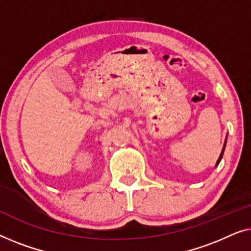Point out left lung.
<instances>
[{"instance_id":"1","label":"left lung","mask_w":251,"mask_h":251,"mask_svg":"<svg viewBox=\"0 0 251 251\" xmlns=\"http://www.w3.org/2000/svg\"><path fill=\"white\" fill-rule=\"evenodd\" d=\"M224 149H225V144H224V148H223V150H222V152H221V156H220V158H218V160H217V162H216V166L220 164L221 162V160H222V157H223V153H224Z\"/></svg>"}]
</instances>
